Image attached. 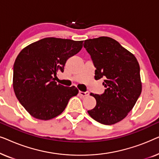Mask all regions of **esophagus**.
I'll list each match as a JSON object with an SVG mask.
<instances>
[{
  "instance_id": "obj_1",
  "label": "esophagus",
  "mask_w": 159,
  "mask_h": 159,
  "mask_svg": "<svg viewBox=\"0 0 159 159\" xmlns=\"http://www.w3.org/2000/svg\"><path fill=\"white\" fill-rule=\"evenodd\" d=\"M79 94L81 97H85V96H88L90 93H89L88 91H87V92H82V91H80Z\"/></svg>"
}]
</instances>
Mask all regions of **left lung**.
Masks as SVG:
<instances>
[{"label":"left lung","instance_id":"8db88e82","mask_svg":"<svg viewBox=\"0 0 159 159\" xmlns=\"http://www.w3.org/2000/svg\"><path fill=\"white\" fill-rule=\"evenodd\" d=\"M84 48L94 66L95 79L103 78V94H92L96 100L88 114L98 122L116 124L127 116L142 91L140 66L133 54L108 37L84 40Z\"/></svg>","mask_w":159,"mask_h":159}]
</instances>
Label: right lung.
Returning a JSON list of instances; mask_svg holds the SVG:
<instances>
[{"label":"right lung","instance_id":"add662e5","mask_svg":"<svg viewBox=\"0 0 159 159\" xmlns=\"http://www.w3.org/2000/svg\"><path fill=\"white\" fill-rule=\"evenodd\" d=\"M83 41L46 38L25 48L15 60L13 86L15 95L34 118L48 120L64 111L69 99L77 95L75 87L55 82L64 72L66 61L79 53Z\"/></svg>","mask_w":159,"mask_h":159}]
</instances>
